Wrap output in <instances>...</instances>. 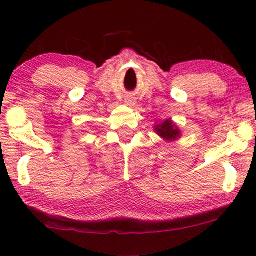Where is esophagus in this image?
<instances>
[{"label":"esophagus","instance_id":"34e87169","mask_svg":"<svg viewBox=\"0 0 256 256\" xmlns=\"http://www.w3.org/2000/svg\"><path fill=\"white\" fill-rule=\"evenodd\" d=\"M124 102H126V104H127V106L132 107V106H135V104H136V100H135V98L128 96L127 99H126Z\"/></svg>","mask_w":256,"mask_h":256}]
</instances>
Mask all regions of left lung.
<instances>
[{"label":"left lung","instance_id":"8db88e82","mask_svg":"<svg viewBox=\"0 0 256 256\" xmlns=\"http://www.w3.org/2000/svg\"><path fill=\"white\" fill-rule=\"evenodd\" d=\"M154 129H155L156 134L166 142L177 141L178 138H182V132L180 127L171 118H168L166 121L155 124Z\"/></svg>","mask_w":256,"mask_h":256}]
</instances>
